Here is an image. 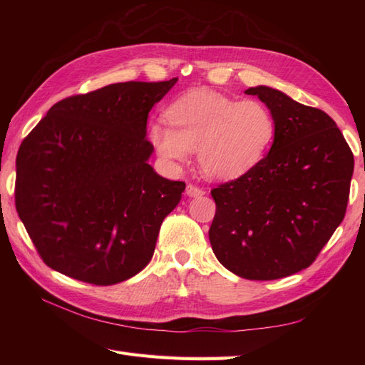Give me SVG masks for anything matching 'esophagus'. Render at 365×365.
Returning a JSON list of instances; mask_svg holds the SVG:
<instances>
[{"mask_svg": "<svg viewBox=\"0 0 365 365\" xmlns=\"http://www.w3.org/2000/svg\"><path fill=\"white\" fill-rule=\"evenodd\" d=\"M187 195H188L190 197H197V196H202V195H205V191H204V188H199V187H196V185L188 183V187H187Z\"/></svg>", "mask_w": 365, "mask_h": 365, "instance_id": "obj_1", "label": "esophagus"}]
</instances>
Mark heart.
Returning <instances> with one entry per match:
<instances>
[{
    "mask_svg": "<svg viewBox=\"0 0 365 365\" xmlns=\"http://www.w3.org/2000/svg\"><path fill=\"white\" fill-rule=\"evenodd\" d=\"M169 122H153L149 141L163 160L183 161L197 152L202 173L216 180H234L265 157L276 138V119L257 98L237 100L196 89L166 110Z\"/></svg>",
    "mask_w": 365,
    "mask_h": 365,
    "instance_id": "obj_1",
    "label": "heart"
}]
</instances>
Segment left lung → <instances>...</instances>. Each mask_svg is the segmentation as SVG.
I'll use <instances>...</instances> for the list:
<instances>
[{
    "instance_id": "obj_1",
    "label": "left lung",
    "mask_w": 365,
    "mask_h": 365,
    "mask_svg": "<svg viewBox=\"0 0 365 365\" xmlns=\"http://www.w3.org/2000/svg\"><path fill=\"white\" fill-rule=\"evenodd\" d=\"M245 92L274 114L276 138L252 170L212 190L208 238L234 274L273 281L311 267L344 221L354 157L319 108L267 86Z\"/></svg>"
}]
</instances>
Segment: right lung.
Instances as JSON below:
<instances>
[{
  "mask_svg": "<svg viewBox=\"0 0 365 365\" xmlns=\"http://www.w3.org/2000/svg\"><path fill=\"white\" fill-rule=\"evenodd\" d=\"M178 78L115 83L54 103L17 153L15 207L50 268L113 285L150 262L185 182L147 163L152 106Z\"/></svg>",
  "mask_w": 365,
  "mask_h": 365,
  "instance_id": "add662e5",
  "label": "right lung"
}]
</instances>
